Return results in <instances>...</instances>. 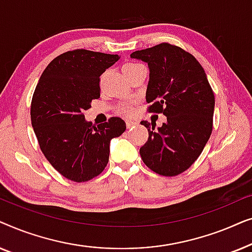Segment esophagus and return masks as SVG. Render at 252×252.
Segmentation results:
<instances>
[{"mask_svg": "<svg viewBox=\"0 0 252 252\" xmlns=\"http://www.w3.org/2000/svg\"><path fill=\"white\" fill-rule=\"evenodd\" d=\"M134 125H136L135 122H132V120H127V122H126L127 128H130V127H133Z\"/></svg>", "mask_w": 252, "mask_h": 252, "instance_id": "obj_1", "label": "esophagus"}]
</instances>
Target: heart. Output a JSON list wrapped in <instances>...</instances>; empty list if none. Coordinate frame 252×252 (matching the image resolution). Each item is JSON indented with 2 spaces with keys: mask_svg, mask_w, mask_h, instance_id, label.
Returning a JSON list of instances; mask_svg holds the SVG:
<instances>
[{
  "mask_svg": "<svg viewBox=\"0 0 252 252\" xmlns=\"http://www.w3.org/2000/svg\"><path fill=\"white\" fill-rule=\"evenodd\" d=\"M140 66V64L137 63H126L125 65L123 66V71H128V70H132V68L134 67H137ZM133 106L130 104H127V103H125V104H122L118 108V112L120 113V115H124V116H130L133 113Z\"/></svg>",
  "mask_w": 252,
  "mask_h": 252,
  "instance_id": "heart-1",
  "label": "heart"
}]
</instances>
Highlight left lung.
Masks as SVG:
<instances>
[{
    "label": "left lung",
    "instance_id": "1",
    "mask_svg": "<svg viewBox=\"0 0 252 252\" xmlns=\"http://www.w3.org/2000/svg\"><path fill=\"white\" fill-rule=\"evenodd\" d=\"M130 57L149 65L147 111L167 118L158 130L141 122L149 133L141 158L156 173L175 177L195 163L211 136L215 94L202 65L180 47L163 42Z\"/></svg>",
    "mask_w": 252,
    "mask_h": 252
}]
</instances>
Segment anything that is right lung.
Listing matches in <instances>:
<instances>
[{
  "mask_svg": "<svg viewBox=\"0 0 252 252\" xmlns=\"http://www.w3.org/2000/svg\"><path fill=\"white\" fill-rule=\"evenodd\" d=\"M118 55L75 49L60 55L41 74L31 103V122L40 149L55 170L68 180L97 177L109 161L110 141L125 132L122 118L97 127L84 112L99 98V77Z\"/></svg>",
  "mask_w": 252,
  "mask_h": 252,
  "instance_id": "right-lung-1",
  "label": "right lung"
}]
</instances>
